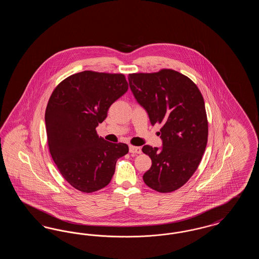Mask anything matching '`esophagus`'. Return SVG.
I'll use <instances>...</instances> for the list:
<instances>
[{
  "mask_svg": "<svg viewBox=\"0 0 259 259\" xmlns=\"http://www.w3.org/2000/svg\"><path fill=\"white\" fill-rule=\"evenodd\" d=\"M129 152L130 153H137V154H140V153H142V149L141 148H139V147H133V146H130L129 147Z\"/></svg>",
  "mask_w": 259,
  "mask_h": 259,
  "instance_id": "34e87169",
  "label": "esophagus"
}]
</instances>
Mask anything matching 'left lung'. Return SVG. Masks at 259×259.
Listing matches in <instances>:
<instances>
[{
    "mask_svg": "<svg viewBox=\"0 0 259 259\" xmlns=\"http://www.w3.org/2000/svg\"><path fill=\"white\" fill-rule=\"evenodd\" d=\"M128 80L150 124H162V147L142 148L152 161L143 176L144 182L158 192H172L197 170L206 149L208 120L204 99L190 78L174 70L131 74Z\"/></svg>",
    "mask_w": 259,
    "mask_h": 259,
    "instance_id": "obj_1",
    "label": "left lung"
}]
</instances>
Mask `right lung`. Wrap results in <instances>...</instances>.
I'll return each mask as SVG.
<instances>
[{
	"label": "right lung",
	"instance_id": "right-lung-1",
	"mask_svg": "<svg viewBox=\"0 0 259 259\" xmlns=\"http://www.w3.org/2000/svg\"><path fill=\"white\" fill-rule=\"evenodd\" d=\"M128 90L124 74L84 71L70 75L50 96L46 126L51 157L63 178L75 189L94 192L110 184L126 144L99 138L111 105Z\"/></svg>",
	"mask_w": 259,
	"mask_h": 259
}]
</instances>
